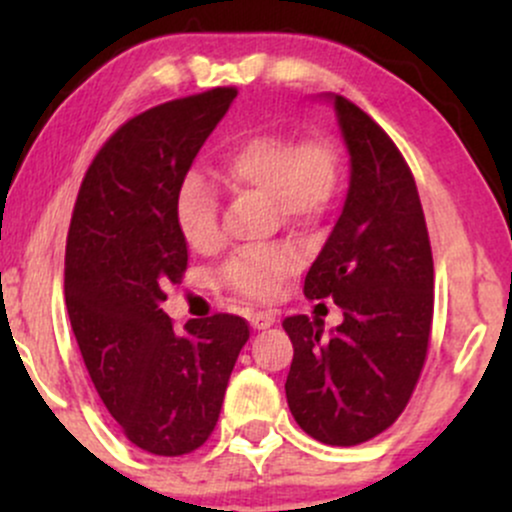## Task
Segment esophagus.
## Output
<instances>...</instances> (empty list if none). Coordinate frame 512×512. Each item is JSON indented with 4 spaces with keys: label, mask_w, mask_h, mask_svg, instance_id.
Listing matches in <instances>:
<instances>
[{
    "label": "esophagus",
    "mask_w": 512,
    "mask_h": 512,
    "mask_svg": "<svg viewBox=\"0 0 512 512\" xmlns=\"http://www.w3.org/2000/svg\"><path fill=\"white\" fill-rule=\"evenodd\" d=\"M274 322H276L274 310H257V313L250 317V325L255 327V330H267V327H272Z\"/></svg>",
    "instance_id": "34e87169"
}]
</instances>
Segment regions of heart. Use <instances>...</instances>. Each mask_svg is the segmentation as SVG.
Listing matches in <instances>:
<instances>
[{"mask_svg":"<svg viewBox=\"0 0 512 512\" xmlns=\"http://www.w3.org/2000/svg\"><path fill=\"white\" fill-rule=\"evenodd\" d=\"M216 175L233 192L267 195L281 221L315 223L337 204L342 158L332 139L322 134L296 142L284 132H255L223 154ZM173 219L192 250L207 252L219 245V197L199 175L182 178L173 199ZM298 267L301 248L293 240H276L236 252L223 264L221 281L250 301H272Z\"/></svg>","mask_w":512,"mask_h":512,"instance_id":"b5f03b06","label":"heart"}]
</instances>
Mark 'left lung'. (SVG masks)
<instances>
[{
	"label": "left lung",
	"mask_w": 512,
	"mask_h": 512,
	"mask_svg": "<svg viewBox=\"0 0 512 512\" xmlns=\"http://www.w3.org/2000/svg\"><path fill=\"white\" fill-rule=\"evenodd\" d=\"M334 110L351 156L349 195L303 291L332 298L344 322L325 337L320 320L286 317V399L310 438L349 448L387 431L414 395L433 325V255L402 151L349 98L334 96Z\"/></svg>",
	"instance_id": "1"
}]
</instances>
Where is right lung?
<instances>
[{
  "mask_svg": "<svg viewBox=\"0 0 512 512\" xmlns=\"http://www.w3.org/2000/svg\"><path fill=\"white\" fill-rule=\"evenodd\" d=\"M238 88L219 86L134 115L88 166L64 252V298L86 370L122 436L151 455L202 448L248 342L243 317L216 313L178 332L161 310L187 243L173 199Z\"/></svg>",
  "mask_w": 512,
  "mask_h": 512,
  "instance_id": "obj_1",
  "label": "right lung"
}]
</instances>
